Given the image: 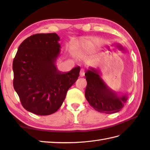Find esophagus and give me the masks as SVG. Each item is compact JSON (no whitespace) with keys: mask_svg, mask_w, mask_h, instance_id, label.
<instances>
[{"mask_svg":"<svg viewBox=\"0 0 150 150\" xmlns=\"http://www.w3.org/2000/svg\"><path fill=\"white\" fill-rule=\"evenodd\" d=\"M84 74H85V71H84V69H82L81 70V71H80V77H84Z\"/></svg>","mask_w":150,"mask_h":150,"instance_id":"esophagus-1","label":"esophagus"}]
</instances>
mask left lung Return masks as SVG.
<instances>
[{
	"label": "left lung",
	"instance_id": "1",
	"mask_svg": "<svg viewBox=\"0 0 150 150\" xmlns=\"http://www.w3.org/2000/svg\"><path fill=\"white\" fill-rule=\"evenodd\" d=\"M87 86L85 97L91 106L98 112L107 114L121 110L128 100V94L113 91L100 77L99 70L90 67L85 73Z\"/></svg>",
	"mask_w": 150,
	"mask_h": 150
}]
</instances>
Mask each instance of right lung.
<instances>
[{
    "instance_id": "right-lung-1",
    "label": "right lung",
    "mask_w": 150,
    "mask_h": 150,
    "mask_svg": "<svg viewBox=\"0 0 150 150\" xmlns=\"http://www.w3.org/2000/svg\"><path fill=\"white\" fill-rule=\"evenodd\" d=\"M59 40L55 33L33 35L21 44L13 62L15 90L22 106L38 115L56 112L79 77V66L68 72L57 69Z\"/></svg>"
}]
</instances>
